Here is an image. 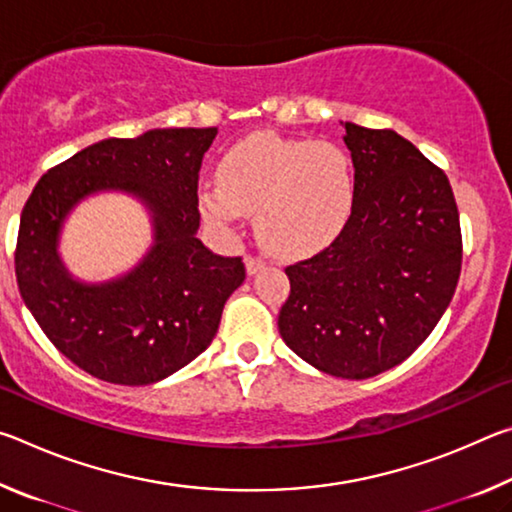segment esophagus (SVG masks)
Here are the masks:
<instances>
[{
	"instance_id": "esophagus-1",
	"label": "esophagus",
	"mask_w": 512,
	"mask_h": 512,
	"mask_svg": "<svg viewBox=\"0 0 512 512\" xmlns=\"http://www.w3.org/2000/svg\"><path fill=\"white\" fill-rule=\"evenodd\" d=\"M244 262H246V271L253 275V273H257L259 268H264L266 266V259L264 257H259V255H246L244 257Z\"/></svg>"
}]
</instances>
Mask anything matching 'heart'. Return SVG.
I'll return each mask as SVG.
<instances>
[{
  "label": "heart",
  "mask_w": 512,
  "mask_h": 512,
  "mask_svg": "<svg viewBox=\"0 0 512 512\" xmlns=\"http://www.w3.org/2000/svg\"><path fill=\"white\" fill-rule=\"evenodd\" d=\"M357 173L348 151L325 140L250 135L223 155L219 183L201 187L203 216L232 230L255 212V230L273 253L311 255L350 221Z\"/></svg>",
  "instance_id": "obj_1"
}]
</instances>
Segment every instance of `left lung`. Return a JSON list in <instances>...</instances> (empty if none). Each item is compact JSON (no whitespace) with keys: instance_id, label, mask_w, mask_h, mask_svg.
Segmentation results:
<instances>
[{"instance_id":"left-lung-1","label":"left lung","mask_w":512,"mask_h":512,"mask_svg":"<svg viewBox=\"0 0 512 512\" xmlns=\"http://www.w3.org/2000/svg\"><path fill=\"white\" fill-rule=\"evenodd\" d=\"M357 173L350 221L314 257L284 268L282 341L311 366L368 379L409 359L461 275L463 239L445 171L395 131L345 121Z\"/></svg>"}]
</instances>
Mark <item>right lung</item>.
<instances>
[{"instance_id":"obj_1","label":"right lung","mask_w":512,"mask_h":512,"mask_svg":"<svg viewBox=\"0 0 512 512\" xmlns=\"http://www.w3.org/2000/svg\"><path fill=\"white\" fill-rule=\"evenodd\" d=\"M216 128H155L110 137L51 167L20 216L15 275L42 332L92 377L146 386L194 361L246 280L241 257L214 255L196 237L198 171ZM135 193L154 214V248L106 285L76 283L55 253L68 210L94 191Z\"/></svg>"}]
</instances>
